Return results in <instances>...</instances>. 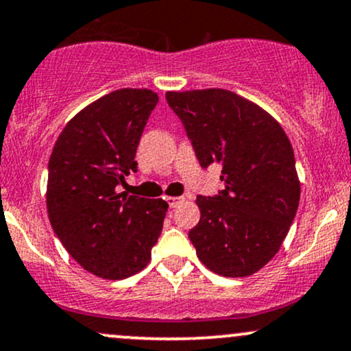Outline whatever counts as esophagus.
Here are the masks:
<instances>
[{
    "mask_svg": "<svg viewBox=\"0 0 351 351\" xmlns=\"http://www.w3.org/2000/svg\"><path fill=\"white\" fill-rule=\"evenodd\" d=\"M167 201H168V204H170V208H178L180 204L184 201V198L183 196H168Z\"/></svg>",
    "mask_w": 351,
    "mask_h": 351,
    "instance_id": "34e87169",
    "label": "esophagus"
}]
</instances>
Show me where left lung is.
I'll use <instances>...</instances> for the list:
<instances>
[{"label":"left lung","instance_id":"8db88e82","mask_svg":"<svg viewBox=\"0 0 351 351\" xmlns=\"http://www.w3.org/2000/svg\"><path fill=\"white\" fill-rule=\"evenodd\" d=\"M201 167L221 163L226 189L198 196L189 231L209 271L247 277L276 256L295 217L300 181L289 136L274 117L226 88L167 92Z\"/></svg>","mask_w":351,"mask_h":351}]
</instances>
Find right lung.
<instances>
[{
    "mask_svg": "<svg viewBox=\"0 0 351 351\" xmlns=\"http://www.w3.org/2000/svg\"><path fill=\"white\" fill-rule=\"evenodd\" d=\"M158 95L120 88L84 107L52 148L46 206L66 251L94 276L122 280L147 267L168 203L119 193Z\"/></svg>",
    "mask_w": 351,
    "mask_h": 351,
    "instance_id": "1",
    "label": "right lung"
}]
</instances>
